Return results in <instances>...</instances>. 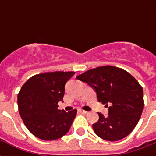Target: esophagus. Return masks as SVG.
<instances>
[{
	"label": "esophagus",
	"mask_w": 156,
	"mask_h": 156,
	"mask_svg": "<svg viewBox=\"0 0 156 156\" xmlns=\"http://www.w3.org/2000/svg\"><path fill=\"white\" fill-rule=\"evenodd\" d=\"M78 112H81V113H83V114H87L88 112L87 111H85V110H82V109H79V110H78Z\"/></svg>",
	"instance_id": "obj_1"
}]
</instances>
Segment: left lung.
<instances>
[{"label":"left lung","mask_w":156,"mask_h":156,"mask_svg":"<svg viewBox=\"0 0 156 156\" xmlns=\"http://www.w3.org/2000/svg\"><path fill=\"white\" fill-rule=\"evenodd\" d=\"M87 83L99 102L108 108V115L98 112L99 121L93 124L95 133L107 141L126 138L137 126L143 110V90L130 73L122 69L106 66L87 71L77 77Z\"/></svg>","instance_id":"obj_1"}]
</instances>
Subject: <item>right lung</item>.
<instances>
[{
    "label": "right lung",
    "mask_w": 156,
    "mask_h": 156,
    "mask_svg": "<svg viewBox=\"0 0 156 156\" xmlns=\"http://www.w3.org/2000/svg\"><path fill=\"white\" fill-rule=\"evenodd\" d=\"M74 72L56 71L29 78L18 95V110L28 130L45 141L58 139L68 133L77 110H59L65 85Z\"/></svg>",
    "instance_id": "1"
}]
</instances>
